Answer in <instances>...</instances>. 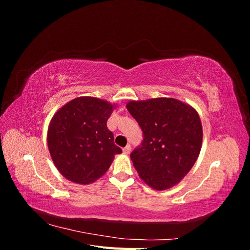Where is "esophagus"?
Wrapping results in <instances>:
<instances>
[{
  "instance_id": "34e87169",
  "label": "esophagus",
  "mask_w": 250,
  "mask_h": 250,
  "mask_svg": "<svg viewBox=\"0 0 250 250\" xmlns=\"http://www.w3.org/2000/svg\"><path fill=\"white\" fill-rule=\"evenodd\" d=\"M131 152V147L130 145H127L124 149H123V153L124 154H129Z\"/></svg>"
}]
</instances>
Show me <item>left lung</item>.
I'll use <instances>...</instances> for the list:
<instances>
[{
	"label": "left lung",
	"instance_id": "1",
	"mask_svg": "<svg viewBox=\"0 0 250 250\" xmlns=\"http://www.w3.org/2000/svg\"><path fill=\"white\" fill-rule=\"evenodd\" d=\"M144 133L130 154L139 176L150 188L164 191L190 172L202 146V125L194 107L174 98L131 100L126 104Z\"/></svg>",
	"mask_w": 250,
	"mask_h": 250
}]
</instances>
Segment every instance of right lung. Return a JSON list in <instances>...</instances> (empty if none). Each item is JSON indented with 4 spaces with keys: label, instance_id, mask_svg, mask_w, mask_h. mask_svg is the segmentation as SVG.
Listing matches in <instances>:
<instances>
[{
    "label": "right lung",
    "instance_id": "1",
    "mask_svg": "<svg viewBox=\"0 0 250 250\" xmlns=\"http://www.w3.org/2000/svg\"><path fill=\"white\" fill-rule=\"evenodd\" d=\"M117 104L95 97H78L52 117L47 142L55 167L63 177L78 185L93 184L109 169L116 154L106 122Z\"/></svg>",
    "mask_w": 250,
    "mask_h": 250
}]
</instances>
